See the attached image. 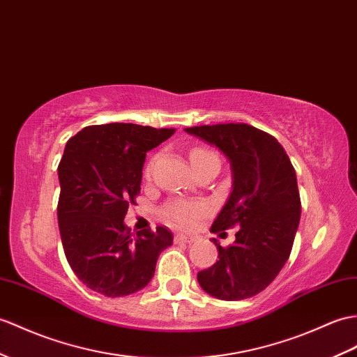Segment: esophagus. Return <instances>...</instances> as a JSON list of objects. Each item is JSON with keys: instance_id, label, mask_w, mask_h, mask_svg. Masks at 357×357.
Masks as SVG:
<instances>
[{"instance_id": "34e87169", "label": "esophagus", "mask_w": 357, "mask_h": 357, "mask_svg": "<svg viewBox=\"0 0 357 357\" xmlns=\"http://www.w3.org/2000/svg\"><path fill=\"white\" fill-rule=\"evenodd\" d=\"M175 240H176V243H193L196 238L190 234H178L175 237Z\"/></svg>"}]
</instances>
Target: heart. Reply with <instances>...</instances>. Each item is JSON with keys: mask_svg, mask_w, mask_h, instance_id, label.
<instances>
[{"mask_svg": "<svg viewBox=\"0 0 357 357\" xmlns=\"http://www.w3.org/2000/svg\"><path fill=\"white\" fill-rule=\"evenodd\" d=\"M204 160H218V156L214 155L208 149L204 147H195L190 152V162L195 164L197 161ZM152 170V164L147 165V175ZM205 213V206L202 204L196 202H185V201H173L164 206V214L170 222L176 223L181 227H190L193 225L199 216H202Z\"/></svg>", "mask_w": 357, "mask_h": 357, "instance_id": "heart-1", "label": "heart"}]
</instances>
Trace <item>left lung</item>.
Instances as JSON below:
<instances>
[{"label": "left lung", "instance_id": "left-lung-1", "mask_svg": "<svg viewBox=\"0 0 357 357\" xmlns=\"http://www.w3.org/2000/svg\"><path fill=\"white\" fill-rule=\"evenodd\" d=\"M184 130L218 147L233 172V190L211 231L240 227L228 248L213 238L219 260L199 272L197 281L218 300L251 298L272 283L292 251L301 216L292 162L277 138L250 124L228 123Z\"/></svg>", "mask_w": 357, "mask_h": 357}]
</instances>
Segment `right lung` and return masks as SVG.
<instances>
[{
	"label": "right lung",
	"mask_w": 357,
	"mask_h": 357,
	"mask_svg": "<svg viewBox=\"0 0 357 357\" xmlns=\"http://www.w3.org/2000/svg\"><path fill=\"white\" fill-rule=\"evenodd\" d=\"M173 134L175 129L109 123L84 128L66 143L57 167V220L66 260L91 291L111 298L141 291L173 243L167 228L135 236L124 223L139 193L146 153Z\"/></svg>",
	"instance_id": "obj_1"
}]
</instances>
